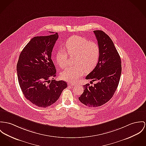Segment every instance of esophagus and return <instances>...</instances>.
Masks as SVG:
<instances>
[{"instance_id": "1", "label": "esophagus", "mask_w": 146, "mask_h": 146, "mask_svg": "<svg viewBox=\"0 0 146 146\" xmlns=\"http://www.w3.org/2000/svg\"><path fill=\"white\" fill-rule=\"evenodd\" d=\"M68 85L70 86H74L76 85V84L74 83H72V82H69Z\"/></svg>"}]
</instances>
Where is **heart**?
<instances>
[{"mask_svg":"<svg viewBox=\"0 0 146 146\" xmlns=\"http://www.w3.org/2000/svg\"><path fill=\"white\" fill-rule=\"evenodd\" d=\"M65 48L69 56H76L75 66L69 67L60 74L63 80L74 82L84 74L89 72L97 65L100 56V48L97 43L89 40L82 36L73 35L66 42ZM67 54L59 50L56 54V60L61 68L66 67L67 63Z\"/></svg>","mask_w":146,"mask_h":146,"instance_id":"1","label":"heart"}]
</instances>
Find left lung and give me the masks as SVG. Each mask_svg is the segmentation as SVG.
I'll list each match as a JSON object with an SVG mask.
<instances>
[{
    "label": "left lung",
    "mask_w": 146,
    "mask_h": 146,
    "mask_svg": "<svg viewBox=\"0 0 146 146\" xmlns=\"http://www.w3.org/2000/svg\"><path fill=\"white\" fill-rule=\"evenodd\" d=\"M94 33L100 48L98 63L86 79L97 83L93 86L86 84L79 100L90 107H97L110 101L117 90L122 72L121 59L110 37L102 31Z\"/></svg>",
    "instance_id": "1"
}]
</instances>
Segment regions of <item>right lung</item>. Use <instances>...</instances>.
I'll return each instance as SVG.
<instances>
[{"instance_id":"right-lung-1","label":"right lung","mask_w":146,"mask_h":146,"mask_svg":"<svg viewBox=\"0 0 146 146\" xmlns=\"http://www.w3.org/2000/svg\"><path fill=\"white\" fill-rule=\"evenodd\" d=\"M58 38V33L33 37L23 49L17 63L18 79L23 93L27 100L39 107L54 103L67 87L66 82L53 78L56 70L52 52Z\"/></svg>"}]
</instances>
